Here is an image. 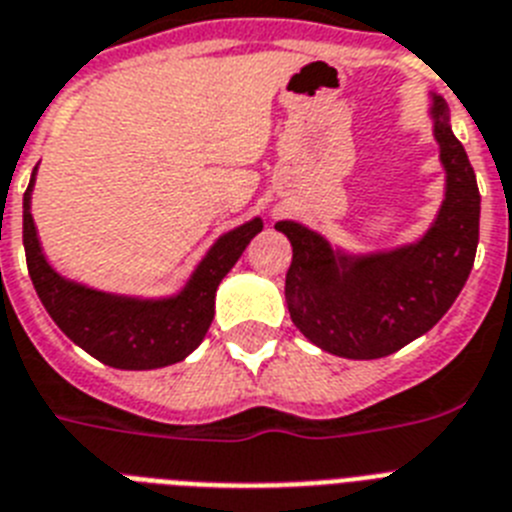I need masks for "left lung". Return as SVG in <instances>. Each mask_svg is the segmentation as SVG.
<instances>
[{
    "label": "left lung",
    "instance_id": "1",
    "mask_svg": "<svg viewBox=\"0 0 512 512\" xmlns=\"http://www.w3.org/2000/svg\"><path fill=\"white\" fill-rule=\"evenodd\" d=\"M435 137L448 192L419 244L369 257L336 255L315 231L276 223L294 257L286 273L291 320L309 341L343 359L395 354L437 325L474 268L482 197L466 150L450 130L448 103L435 98Z\"/></svg>",
    "mask_w": 512,
    "mask_h": 512
}]
</instances>
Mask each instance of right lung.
Masks as SVG:
<instances>
[{
  "label": "right lung",
  "instance_id": "add662e5",
  "mask_svg": "<svg viewBox=\"0 0 512 512\" xmlns=\"http://www.w3.org/2000/svg\"><path fill=\"white\" fill-rule=\"evenodd\" d=\"M30 179L23 197V244L30 281L51 320L98 362L117 369H156L182 362L208 333L216 312V289L223 276L247 249L249 239L263 231V221L244 223L223 234L195 270L187 289L174 299L140 302L64 281L41 255L36 226L30 216Z\"/></svg>",
  "mask_w": 512,
  "mask_h": 512
}]
</instances>
